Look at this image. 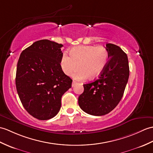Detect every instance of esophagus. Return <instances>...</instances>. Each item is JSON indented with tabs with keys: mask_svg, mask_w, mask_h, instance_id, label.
<instances>
[{
	"mask_svg": "<svg viewBox=\"0 0 153 153\" xmlns=\"http://www.w3.org/2000/svg\"><path fill=\"white\" fill-rule=\"evenodd\" d=\"M77 83V82H76V81H72V87H74V85H75Z\"/></svg>",
	"mask_w": 153,
	"mask_h": 153,
	"instance_id": "1",
	"label": "esophagus"
}]
</instances>
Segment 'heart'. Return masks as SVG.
I'll return each instance as SVG.
<instances>
[{"label": "heart", "mask_w": 153, "mask_h": 153, "mask_svg": "<svg viewBox=\"0 0 153 153\" xmlns=\"http://www.w3.org/2000/svg\"><path fill=\"white\" fill-rule=\"evenodd\" d=\"M70 56L63 55L60 66L65 74L70 76L77 67L74 78L83 80L98 77L105 68L108 61V51L104 46L80 45L69 51Z\"/></svg>", "instance_id": "1"}]
</instances>
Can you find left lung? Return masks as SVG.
<instances>
[{
	"mask_svg": "<svg viewBox=\"0 0 153 153\" xmlns=\"http://www.w3.org/2000/svg\"><path fill=\"white\" fill-rule=\"evenodd\" d=\"M109 60L98 79L84 84V91L78 98L79 107L92 115L108 114L121 100L129 77L128 56L121 48L107 44Z\"/></svg>",
	"mask_w": 153,
	"mask_h": 153,
	"instance_id": "1",
	"label": "left lung"
}]
</instances>
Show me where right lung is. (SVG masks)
I'll return each mask as SVG.
<instances>
[{
  "instance_id": "right-lung-1",
  "label": "right lung",
  "mask_w": 153,
  "mask_h": 153,
  "mask_svg": "<svg viewBox=\"0 0 153 153\" xmlns=\"http://www.w3.org/2000/svg\"><path fill=\"white\" fill-rule=\"evenodd\" d=\"M62 46L48 40L35 42L22 51L17 62V94L27 111L39 120L57 114L62 95L72 87V79L60 66Z\"/></svg>"
}]
</instances>
